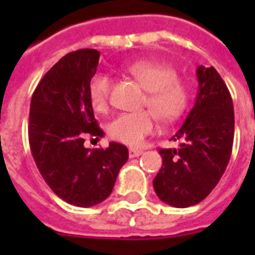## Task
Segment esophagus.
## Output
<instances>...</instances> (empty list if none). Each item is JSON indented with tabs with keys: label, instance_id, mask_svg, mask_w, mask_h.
Masks as SVG:
<instances>
[{
	"label": "esophagus",
	"instance_id": "obj_1",
	"mask_svg": "<svg viewBox=\"0 0 255 255\" xmlns=\"http://www.w3.org/2000/svg\"><path fill=\"white\" fill-rule=\"evenodd\" d=\"M128 153H129V157H131V159H133V157H137V156L141 155V153H143V151H141V149H137V148H129Z\"/></svg>",
	"mask_w": 255,
	"mask_h": 255
}]
</instances>
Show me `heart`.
I'll return each instance as SVG.
<instances>
[{"instance_id": "heart-1", "label": "heart", "mask_w": 255, "mask_h": 255, "mask_svg": "<svg viewBox=\"0 0 255 255\" xmlns=\"http://www.w3.org/2000/svg\"><path fill=\"white\" fill-rule=\"evenodd\" d=\"M127 71L147 90L144 106L152 108L140 112L120 114L108 126L112 139L128 145H140L156 129L157 118L170 123L178 119L189 102V88L177 78L176 70L152 62H133ZM112 81L106 74H95L88 85V96L94 110L104 112L110 103Z\"/></svg>"}]
</instances>
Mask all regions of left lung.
<instances>
[{
  "label": "left lung",
  "instance_id": "8db88e82",
  "mask_svg": "<svg viewBox=\"0 0 255 255\" xmlns=\"http://www.w3.org/2000/svg\"><path fill=\"white\" fill-rule=\"evenodd\" d=\"M193 108L172 139L178 148L160 149L163 165L153 180L157 197L174 208L201 202L217 185L232 155L234 111L230 92L214 67L198 66Z\"/></svg>",
  "mask_w": 255,
  "mask_h": 255
}]
</instances>
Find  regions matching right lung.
<instances>
[{
  "label": "right lung",
  "mask_w": 255,
  "mask_h": 255,
  "mask_svg": "<svg viewBox=\"0 0 255 255\" xmlns=\"http://www.w3.org/2000/svg\"><path fill=\"white\" fill-rule=\"evenodd\" d=\"M99 57L95 49L66 54L42 78L30 103L29 144L34 161L58 197L81 208L96 205L111 194L128 160L123 144L85 147L87 135H103L88 96Z\"/></svg>",
  "instance_id": "right-lung-1"
}]
</instances>
